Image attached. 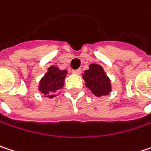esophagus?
I'll return each instance as SVG.
<instances>
[{
  "mask_svg": "<svg viewBox=\"0 0 151 151\" xmlns=\"http://www.w3.org/2000/svg\"><path fill=\"white\" fill-rule=\"evenodd\" d=\"M72 73H74V74H80L81 73V69L78 68V69H76V70H73Z\"/></svg>",
  "mask_w": 151,
  "mask_h": 151,
  "instance_id": "obj_1",
  "label": "esophagus"
}]
</instances>
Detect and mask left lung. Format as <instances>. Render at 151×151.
Returning a JSON list of instances; mask_svg holds the SVG:
<instances>
[{"mask_svg": "<svg viewBox=\"0 0 151 151\" xmlns=\"http://www.w3.org/2000/svg\"><path fill=\"white\" fill-rule=\"evenodd\" d=\"M83 78L86 86L97 97L107 95L111 91L110 79L99 65H90L89 69L86 70L83 74Z\"/></svg>", "mask_w": 151, "mask_h": 151, "instance_id": "8db88e82", "label": "left lung"}]
</instances>
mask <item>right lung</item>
Listing matches in <instances>:
<instances>
[{
  "mask_svg": "<svg viewBox=\"0 0 151 151\" xmlns=\"http://www.w3.org/2000/svg\"><path fill=\"white\" fill-rule=\"evenodd\" d=\"M67 74V71L60 70L55 66H51L48 72L41 78L39 90L44 94H52L57 90L61 89L64 86V79ZM54 95H50L49 98H53Z\"/></svg>",
  "mask_w": 151,
  "mask_h": 151,
  "instance_id": "add662e5",
  "label": "right lung"
}]
</instances>
